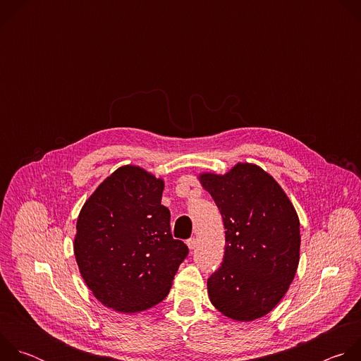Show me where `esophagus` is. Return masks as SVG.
I'll list each match as a JSON object with an SVG mask.
<instances>
[{
    "label": "esophagus",
    "instance_id": "1",
    "mask_svg": "<svg viewBox=\"0 0 361 361\" xmlns=\"http://www.w3.org/2000/svg\"><path fill=\"white\" fill-rule=\"evenodd\" d=\"M187 245H188L190 250H194V248L197 247V238H194V237H192V238H188V240H187Z\"/></svg>",
    "mask_w": 361,
    "mask_h": 361
}]
</instances>
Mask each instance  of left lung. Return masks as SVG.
Segmentation results:
<instances>
[{
	"label": "left lung",
	"mask_w": 361,
	"mask_h": 361,
	"mask_svg": "<svg viewBox=\"0 0 361 361\" xmlns=\"http://www.w3.org/2000/svg\"><path fill=\"white\" fill-rule=\"evenodd\" d=\"M221 213L224 259L207 280L209 297L224 316L252 322L287 293L300 260V221L279 183L255 164L238 163L224 176L198 177Z\"/></svg>",
	"instance_id": "left-lung-1"
}]
</instances>
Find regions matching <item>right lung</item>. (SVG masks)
<instances>
[{
  "instance_id": "right-lung-1",
  "label": "right lung",
  "mask_w": 361,
  "mask_h": 361,
  "mask_svg": "<svg viewBox=\"0 0 361 361\" xmlns=\"http://www.w3.org/2000/svg\"><path fill=\"white\" fill-rule=\"evenodd\" d=\"M163 190L161 178L124 166L97 187L80 212L74 254L81 277L116 312L138 313L163 301L188 254L171 235Z\"/></svg>"
}]
</instances>
